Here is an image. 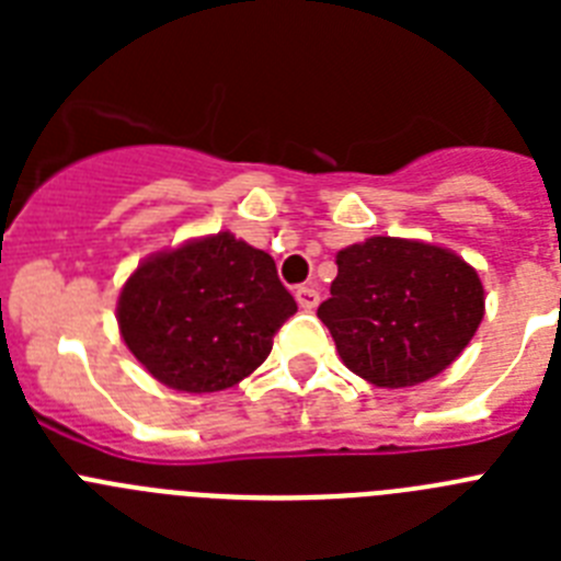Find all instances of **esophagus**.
<instances>
[{"mask_svg":"<svg viewBox=\"0 0 561 561\" xmlns=\"http://www.w3.org/2000/svg\"><path fill=\"white\" fill-rule=\"evenodd\" d=\"M295 297H297V306L306 311H311L317 304H320V291H317L314 286H297Z\"/></svg>","mask_w":561,"mask_h":561,"instance_id":"obj_1","label":"esophagus"}]
</instances>
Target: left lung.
I'll list each match as a JSON object with an SVG mask.
<instances>
[{"instance_id": "obj_1", "label": "left lung", "mask_w": 561, "mask_h": 561, "mask_svg": "<svg viewBox=\"0 0 561 561\" xmlns=\"http://www.w3.org/2000/svg\"><path fill=\"white\" fill-rule=\"evenodd\" d=\"M483 286L455 252L374 236L336 255L331 297L317 317L342 362L379 388L438 376L483 320Z\"/></svg>"}]
</instances>
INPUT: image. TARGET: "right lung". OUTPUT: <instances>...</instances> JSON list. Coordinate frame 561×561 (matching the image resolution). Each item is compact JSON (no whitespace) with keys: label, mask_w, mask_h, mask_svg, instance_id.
Listing matches in <instances>:
<instances>
[{"label":"right lung","mask_w":561,"mask_h":561,"mask_svg":"<svg viewBox=\"0 0 561 561\" xmlns=\"http://www.w3.org/2000/svg\"><path fill=\"white\" fill-rule=\"evenodd\" d=\"M295 311L272 255L219 232L148 257L123 286L117 323L153 379L216 393L270 356Z\"/></svg>","instance_id":"obj_1"}]
</instances>
